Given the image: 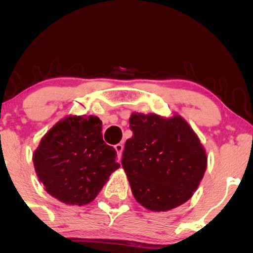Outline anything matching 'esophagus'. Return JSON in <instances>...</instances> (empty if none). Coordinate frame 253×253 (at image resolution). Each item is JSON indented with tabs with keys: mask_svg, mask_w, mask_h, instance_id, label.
Instances as JSON below:
<instances>
[{
	"mask_svg": "<svg viewBox=\"0 0 253 253\" xmlns=\"http://www.w3.org/2000/svg\"><path fill=\"white\" fill-rule=\"evenodd\" d=\"M114 149H115V151H117L119 158H121V156H123V151H124V145L123 144H117L114 146Z\"/></svg>",
	"mask_w": 253,
	"mask_h": 253,
	"instance_id": "34e87169",
	"label": "esophagus"
}]
</instances>
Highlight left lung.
I'll return each mask as SVG.
<instances>
[{"mask_svg": "<svg viewBox=\"0 0 253 253\" xmlns=\"http://www.w3.org/2000/svg\"><path fill=\"white\" fill-rule=\"evenodd\" d=\"M129 128L133 135L125 144L121 164L136 201L153 211L187 202L207 168V155L193 128L177 114L151 113H133Z\"/></svg>", "mask_w": 253, "mask_h": 253, "instance_id": "obj_1", "label": "left lung"}]
</instances>
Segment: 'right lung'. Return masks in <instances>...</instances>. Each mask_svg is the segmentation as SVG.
<instances>
[{"label": "right lung", "instance_id": "add662e5", "mask_svg": "<svg viewBox=\"0 0 253 253\" xmlns=\"http://www.w3.org/2000/svg\"><path fill=\"white\" fill-rule=\"evenodd\" d=\"M117 151L102 139V121L94 115L66 117L42 136L34 151L37 176L45 190L66 205L91 202L120 168Z\"/></svg>", "mask_w": 253, "mask_h": 253}]
</instances>
